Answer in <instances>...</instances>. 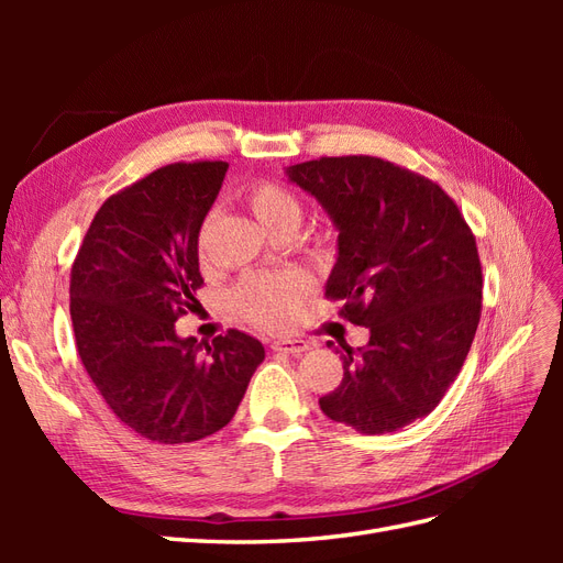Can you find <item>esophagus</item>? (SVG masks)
Returning <instances> with one entry per match:
<instances>
[{"label": "esophagus", "instance_id": "esophagus-1", "mask_svg": "<svg viewBox=\"0 0 563 563\" xmlns=\"http://www.w3.org/2000/svg\"><path fill=\"white\" fill-rule=\"evenodd\" d=\"M272 350L284 352V354H300L305 350H310V343H305L300 338H279L272 343Z\"/></svg>", "mask_w": 563, "mask_h": 563}]
</instances>
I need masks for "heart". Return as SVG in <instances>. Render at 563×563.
<instances>
[{
  "label": "heart",
  "mask_w": 563,
  "mask_h": 563,
  "mask_svg": "<svg viewBox=\"0 0 563 563\" xmlns=\"http://www.w3.org/2000/svg\"><path fill=\"white\" fill-rule=\"evenodd\" d=\"M242 199L258 223L275 236L284 232H298L302 223L300 197L282 183L253 180L242 190ZM209 220H203L197 230L195 249L203 261L207 253ZM310 279L296 269L261 272V275L244 277L232 291V308L242 319L258 329L282 331L288 329L298 317L300 305L310 294Z\"/></svg>",
  "instance_id": "b5f03b06"
}]
</instances>
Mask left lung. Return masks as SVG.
I'll use <instances>...</instances> for the list:
<instances>
[{
    "mask_svg": "<svg viewBox=\"0 0 563 563\" xmlns=\"http://www.w3.org/2000/svg\"><path fill=\"white\" fill-rule=\"evenodd\" d=\"M286 174L338 228L327 298L371 331L360 350L329 343L343 380L321 411L362 434L397 432L434 411L467 360L484 288L474 234L441 185L380 157H319Z\"/></svg>",
    "mask_w": 563,
    "mask_h": 563,
    "instance_id": "obj_1",
    "label": "left lung"
}]
</instances>
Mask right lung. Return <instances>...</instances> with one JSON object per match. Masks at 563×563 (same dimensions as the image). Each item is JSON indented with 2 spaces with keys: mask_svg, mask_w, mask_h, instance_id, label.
Wrapping results in <instances>:
<instances>
[{
  "mask_svg": "<svg viewBox=\"0 0 563 563\" xmlns=\"http://www.w3.org/2000/svg\"><path fill=\"white\" fill-rule=\"evenodd\" d=\"M228 162H176L108 197L70 272L79 360L110 411L155 444H190L234 418L265 347L228 331L199 354L176 321L201 288L197 230Z\"/></svg>",
  "mask_w": 563,
  "mask_h": 563,
  "instance_id": "1",
  "label": "right lung"
}]
</instances>
